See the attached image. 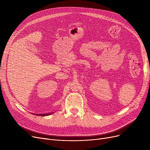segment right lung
I'll list each match as a JSON object with an SVG mask.
<instances>
[{
  "label": "right lung",
  "mask_w": 150,
  "mask_h": 150,
  "mask_svg": "<svg viewBox=\"0 0 150 150\" xmlns=\"http://www.w3.org/2000/svg\"><path fill=\"white\" fill-rule=\"evenodd\" d=\"M53 112H50V113H48V114H36L35 115H38V116H47V115H50V114H53Z\"/></svg>",
  "instance_id": "obj_1"
}]
</instances>
